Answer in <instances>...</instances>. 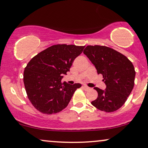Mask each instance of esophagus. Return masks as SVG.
<instances>
[{"label": "esophagus", "mask_w": 148, "mask_h": 148, "mask_svg": "<svg viewBox=\"0 0 148 148\" xmlns=\"http://www.w3.org/2000/svg\"><path fill=\"white\" fill-rule=\"evenodd\" d=\"M83 87L84 89H85V90H88V89H90V88H89V87H87V86H86V85H83Z\"/></svg>", "instance_id": "obj_1"}]
</instances>
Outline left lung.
Returning a JSON list of instances; mask_svg holds the SVG:
<instances>
[{"label": "left lung", "mask_w": 148, "mask_h": 148, "mask_svg": "<svg viewBox=\"0 0 148 148\" xmlns=\"http://www.w3.org/2000/svg\"><path fill=\"white\" fill-rule=\"evenodd\" d=\"M83 53L103 76L105 90L95 87L98 98L91 104L102 111L111 113L123 106L134 87L135 70L126 56L107 46H87Z\"/></svg>", "instance_id": "obj_1"}]
</instances>
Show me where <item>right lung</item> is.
Here are the masks:
<instances>
[{
	"label": "right lung",
	"instance_id": "1",
	"mask_svg": "<svg viewBox=\"0 0 148 148\" xmlns=\"http://www.w3.org/2000/svg\"><path fill=\"white\" fill-rule=\"evenodd\" d=\"M84 46L53 45L35 55L24 71V84L30 102L44 114H55L68 105L79 83H62L63 74L70 72L73 61Z\"/></svg>",
	"mask_w": 148,
	"mask_h": 148
}]
</instances>
